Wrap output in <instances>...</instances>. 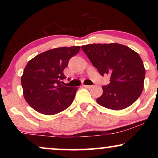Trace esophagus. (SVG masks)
<instances>
[{
  "label": "esophagus",
  "instance_id": "34e87169",
  "mask_svg": "<svg viewBox=\"0 0 158 158\" xmlns=\"http://www.w3.org/2000/svg\"><path fill=\"white\" fill-rule=\"evenodd\" d=\"M83 86H84V87H85V88H91L93 87L92 85H84Z\"/></svg>",
  "mask_w": 158,
  "mask_h": 158
}]
</instances>
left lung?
<instances>
[{
  "label": "left lung",
  "instance_id": "8db88e82",
  "mask_svg": "<svg viewBox=\"0 0 158 158\" xmlns=\"http://www.w3.org/2000/svg\"><path fill=\"white\" fill-rule=\"evenodd\" d=\"M81 48L102 76H110V83L103 86L102 96L96 99L99 105L118 111L137 100L144 88L145 69L136 52L117 43L90 44Z\"/></svg>",
  "mask_w": 158,
  "mask_h": 158
}]
</instances>
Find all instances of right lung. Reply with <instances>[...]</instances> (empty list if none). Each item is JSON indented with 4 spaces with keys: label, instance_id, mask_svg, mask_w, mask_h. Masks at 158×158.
<instances>
[{
    "label": "right lung",
    "instance_id": "1",
    "mask_svg": "<svg viewBox=\"0 0 158 158\" xmlns=\"http://www.w3.org/2000/svg\"><path fill=\"white\" fill-rule=\"evenodd\" d=\"M80 46L59 47L36 55L25 67L21 85L25 100L39 113L54 115L70 106L77 88L61 85L63 70Z\"/></svg>",
    "mask_w": 158,
    "mask_h": 158
}]
</instances>
